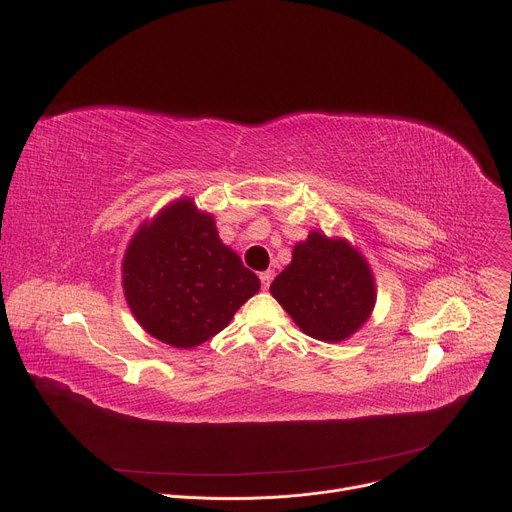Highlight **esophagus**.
<instances>
[{"label": "esophagus", "mask_w": 512, "mask_h": 512, "mask_svg": "<svg viewBox=\"0 0 512 512\" xmlns=\"http://www.w3.org/2000/svg\"><path fill=\"white\" fill-rule=\"evenodd\" d=\"M259 279H261V285H263V289H269V285H271V279H273V271H271V269L263 271V273L259 275Z\"/></svg>", "instance_id": "34e87169"}]
</instances>
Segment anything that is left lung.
<instances>
[{
    "label": "left lung",
    "instance_id": "left-lung-1",
    "mask_svg": "<svg viewBox=\"0 0 512 512\" xmlns=\"http://www.w3.org/2000/svg\"><path fill=\"white\" fill-rule=\"evenodd\" d=\"M271 296L312 338L340 342L375 306V279L360 253L342 239L310 233L291 263L273 279Z\"/></svg>",
    "mask_w": 512,
    "mask_h": 512
}]
</instances>
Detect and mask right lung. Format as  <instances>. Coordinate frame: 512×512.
<instances>
[{
    "instance_id": "obj_1",
    "label": "right lung",
    "mask_w": 512,
    "mask_h": 512,
    "mask_svg": "<svg viewBox=\"0 0 512 512\" xmlns=\"http://www.w3.org/2000/svg\"><path fill=\"white\" fill-rule=\"evenodd\" d=\"M259 287V277L218 239L212 216L188 198L143 225L123 261L135 320L176 348H194L221 332Z\"/></svg>"
}]
</instances>
